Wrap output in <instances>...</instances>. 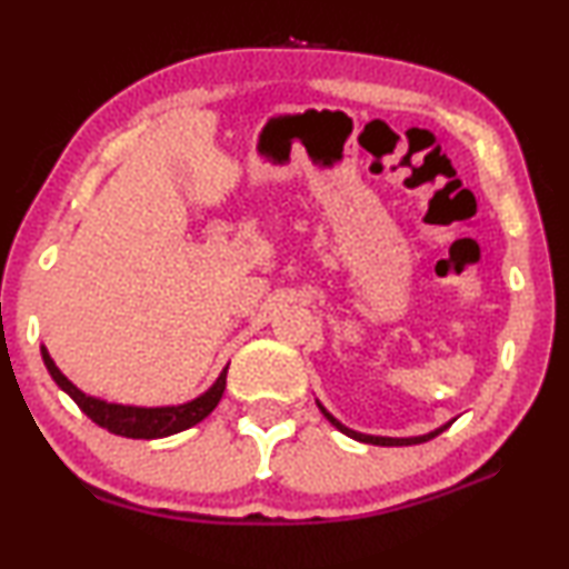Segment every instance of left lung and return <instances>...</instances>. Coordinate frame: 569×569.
<instances>
[{"instance_id": "left-lung-1", "label": "left lung", "mask_w": 569, "mask_h": 569, "mask_svg": "<svg viewBox=\"0 0 569 569\" xmlns=\"http://www.w3.org/2000/svg\"><path fill=\"white\" fill-rule=\"evenodd\" d=\"M319 410L325 412V418L332 422L335 428L338 430H342V433L346 436H350V438H356V441H361V443H373V446H415V443H426V441H430V438H436L438 433H443V430L451 426V422H448V426H443V428H438V430H433V433H428V436H418V438H381V436H363V433H356V430H350V428H346L342 426V422H338L332 418L330 412L325 410L322 405H319Z\"/></svg>"}]
</instances>
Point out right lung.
<instances>
[{"label":"right lung","mask_w":569,"mask_h":569,"mask_svg":"<svg viewBox=\"0 0 569 569\" xmlns=\"http://www.w3.org/2000/svg\"><path fill=\"white\" fill-rule=\"evenodd\" d=\"M41 353H43V363L48 368V373L53 376V381L59 383L71 399H74L79 410H82L92 422H98L100 428H108L110 433L123 436V438H143V441H151V438H164V436L180 433V430L193 428L196 422H201L206 415L213 412V407L219 405L223 389H227V371H223L206 395H201L188 405H178V407L108 405L102 402V399L87 397L84 391H79L74 383H71L59 368H56L46 348H41Z\"/></svg>","instance_id":"1"}]
</instances>
